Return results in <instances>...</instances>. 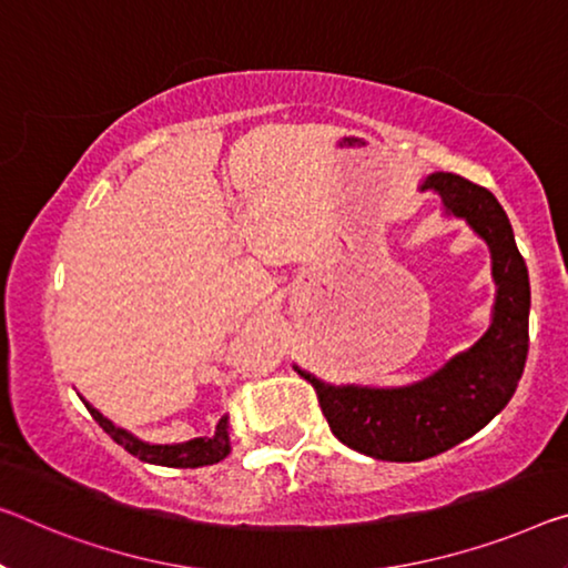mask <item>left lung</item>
<instances>
[{"label":"left lung","instance_id":"obj_1","mask_svg":"<svg viewBox=\"0 0 568 568\" xmlns=\"http://www.w3.org/2000/svg\"><path fill=\"white\" fill-rule=\"evenodd\" d=\"M424 190H436L447 211L465 217L490 246L497 284L490 329L467 353L406 388L327 386L300 371L329 432L361 455L386 462L429 459L483 429L516 394L528 355L530 284L508 215L490 190L455 172L429 174Z\"/></svg>","mask_w":568,"mask_h":568}]
</instances>
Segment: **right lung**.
Here are the masks:
<instances>
[{
  "label": "right lung",
  "instance_id": "1",
  "mask_svg": "<svg viewBox=\"0 0 568 568\" xmlns=\"http://www.w3.org/2000/svg\"><path fill=\"white\" fill-rule=\"evenodd\" d=\"M85 404V400H83ZM95 424L106 432L113 442L121 444L129 455L139 457L142 462H150V465H162V467H203V465H215L231 452L229 442V416H223L215 426V434L211 439H190L185 444H146L136 439L119 426H113L109 418H103L91 404H85Z\"/></svg>",
  "mask_w": 568,
  "mask_h": 568
}]
</instances>
